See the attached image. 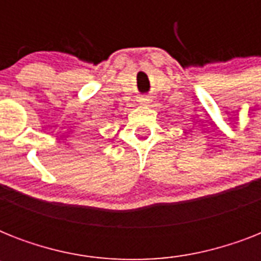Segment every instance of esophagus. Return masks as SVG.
<instances>
[{
    "mask_svg": "<svg viewBox=\"0 0 261 261\" xmlns=\"http://www.w3.org/2000/svg\"><path fill=\"white\" fill-rule=\"evenodd\" d=\"M139 102H141V104H149V102H150V98L146 97V96H142V97H139Z\"/></svg>",
    "mask_w": 261,
    "mask_h": 261,
    "instance_id": "34e87169",
    "label": "esophagus"
}]
</instances>
